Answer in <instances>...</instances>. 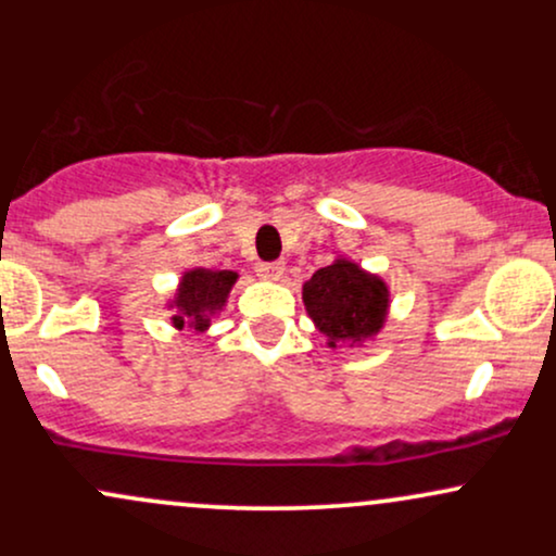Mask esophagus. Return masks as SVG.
<instances>
[{
  "instance_id": "obj_1",
  "label": "esophagus",
  "mask_w": 556,
  "mask_h": 556,
  "mask_svg": "<svg viewBox=\"0 0 556 556\" xmlns=\"http://www.w3.org/2000/svg\"><path fill=\"white\" fill-rule=\"evenodd\" d=\"M256 271L264 279H279L285 271V264L282 261H261V264H256Z\"/></svg>"
}]
</instances>
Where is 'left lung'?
Listing matches in <instances>:
<instances>
[{
  "label": "left lung",
  "instance_id": "8db88e82",
  "mask_svg": "<svg viewBox=\"0 0 556 556\" xmlns=\"http://www.w3.org/2000/svg\"><path fill=\"white\" fill-rule=\"evenodd\" d=\"M303 303L329 348L361 344L379 334L389 311L384 279L363 271L348 258H337L303 285Z\"/></svg>",
  "mask_w": 556,
  "mask_h": 556
}]
</instances>
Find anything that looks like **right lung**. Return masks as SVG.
Instances as JSON below:
<instances>
[{
    "label": "right lung",
    "mask_w": 556,
    "mask_h": 556,
    "mask_svg": "<svg viewBox=\"0 0 556 556\" xmlns=\"http://www.w3.org/2000/svg\"><path fill=\"white\" fill-rule=\"evenodd\" d=\"M238 282L235 271H212V269H190L182 274V282L177 287V295L172 305L177 308V316H172V324L177 329L193 327L203 331L212 321L216 311L225 308L229 290Z\"/></svg>",
    "instance_id": "add662e5"
}]
</instances>
